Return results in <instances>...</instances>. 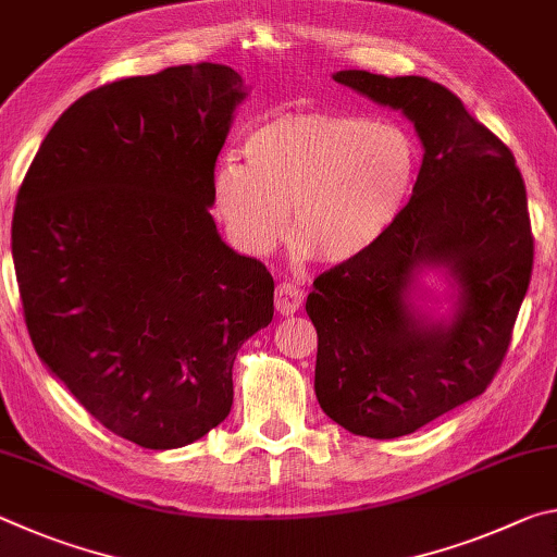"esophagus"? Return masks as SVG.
Returning <instances> with one entry per match:
<instances>
[{"instance_id": "esophagus-1", "label": "esophagus", "mask_w": 557, "mask_h": 557, "mask_svg": "<svg viewBox=\"0 0 557 557\" xmlns=\"http://www.w3.org/2000/svg\"><path fill=\"white\" fill-rule=\"evenodd\" d=\"M305 305V292H301L295 282H280L275 292V309L282 317L295 314L297 309Z\"/></svg>"}]
</instances>
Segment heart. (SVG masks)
<instances>
[{
	"label": "heart",
	"mask_w": 557,
	"mask_h": 557,
	"mask_svg": "<svg viewBox=\"0 0 557 557\" xmlns=\"http://www.w3.org/2000/svg\"><path fill=\"white\" fill-rule=\"evenodd\" d=\"M245 164L223 159L213 206L240 250L260 256L287 228L322 265L369 252L410 201L418 149L408 132L354 115H282L256 127Z\"/></svg>",
	"instance_id": "b5f03b06"
}]
</instances>
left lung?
<instances>
[{
	"label": "left lung",
	"instance_id": "left-lung-1",
	"mask_svg": "<svg viewBox=\"0 0 557 557\" xmlns=\"http://www.w3.org/2000/svg\"><path fill=\"white\" fill-rule=\"evenodd\" d=\"M334 81L418 132L422 164L393 228L314 280V393L336 425L393 440L486 391L502 366L533 270L523 176L455 92L420 75L336 71ZM442 271L453 309L437 315L421 277Z\"/></svg>",
	"mask_w": 557,
	"mask_h": 557
}]
</instances>
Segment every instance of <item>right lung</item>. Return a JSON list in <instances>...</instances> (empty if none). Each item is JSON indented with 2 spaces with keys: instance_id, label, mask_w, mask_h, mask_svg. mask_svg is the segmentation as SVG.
I'll return each mask as SVG.
<instances>
[{
  "instance_id": "obj_1",
  "label": "right lung",
  "mask_w": 557,
  "mask_h": 557,
  "mask_svg": "<svg viewBox=\"0 0 557 557\" xmlns=\"http://www.w3.org/2000/svg\"><path fill=\"white\" fill-rule=\"evenodd\" d=\"M240 73L174 65L90 90L18 188L12 258L46 369L110 432L176 449L221 425L275 282L215 228L213 166Z\"/></svg>"
}]
</instances>
